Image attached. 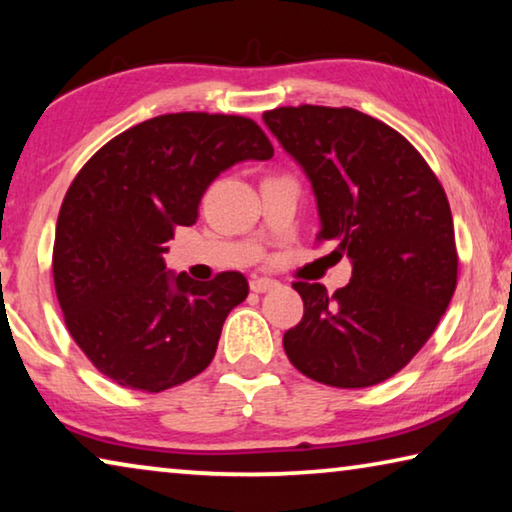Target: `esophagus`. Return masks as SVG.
<instances>
[{
  "label": "esophagus",
  "instance_id": "34e87169",
  "mask_svg": "<svg viewBox=\"0 0 512 512\" xmlns=\"http://www.w3.org/2000/svg\"><path fill=\"white\" fill-rule=\"evenodd\" d=\"M274 286H277V281L270 277H254L249 281V288L254 290V293H267V290H272Z\"/></svg>",
  "mask_w": 512,
  "mask_h": 512
}]
</instances>
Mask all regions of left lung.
<instances>
[{
    "label": "left lung",
    "mask_w": 512,
    "mask_h": 512,
    "mask_svg": "<svg viewBox=\"0 0 512 512\" xmlns=\"http://www.w3.org/2000/svg\"><path fill=\"white\" fill-rule=\"evenodd\" d=\"M309 178L329 256L352 263L327 293L297 281L304 318L283 334L297 371L341 389L384 382L426 345L455 293L458 251L444 187L396 130L350 107H279L263 114Z\"/></svg>",
    "instance_id": "8db88e82"
}]
</instances>
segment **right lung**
Wrapping results in <instances>:
<instances>
[{"label": "right lung", "instance_id": "add662e5", "mask_svg": "<svg viewBox=\"0 0 512 512\" xmlns=\"http://www.w3.org/2000/svg\"><path fill=\"white\" fill-rule=\"evenodd\" d=\"M272 155L245 116L183 112L121 132L84 164L61 203L52 274L68 332L102 375L157 393L206 371L249 283L240 272L194 281L162 254L212 180Z\"/></svg>", "mask_w": 512, "mask_h": 512}]
</instances>
